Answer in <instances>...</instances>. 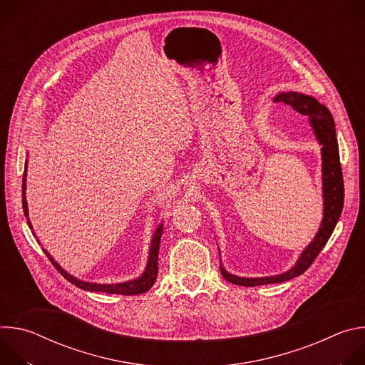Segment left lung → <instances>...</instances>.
Here are the masks:
<instances>
[{
  "instance_id": "8db88e82",
  "label": "left lung",
  "mask_w": 365,
  "mask_h": 365,
  "mask_svg": "<svg viewBox=\"0 0 365 365\" xmlns=\"http://www.w3.org/2000/svg\"><path fill=\"white\" fill-rule=\"evenodd\" d=\"M279 102H283L284 106L297 117H303V121L310 125L314 130L318 141L322 144V173H324V221L321 228L307 248L302 252L299 262L289 272L272 276V277H258V279H244L237 277L225 272L222 266H220L222 277L238 286H262L272 283H282L290 279H294L303 274L315 258L319 255L329 237L332 235L335 225L341 217L344 207V178L339 162V148L336 141V130L332 114L329 110L319 103L314 96L303 95L299 92H283L277 96Z\"/></svg>"
}]
</instances>
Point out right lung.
I'll return each instance as SVG.
<instances>
[{
  "label": "right lung",
  "instance_id": "1",
  "mask_svg": "<svg viewBox=\"0 0 365 365\" xmlns=\"http://www.w3.org/2000/svg\"><path fill=\"white\" fill-rule=\"evenodd\" d=\"M26 170H27V162H26V169H24V175H23V211L24 215L27 218V224L30 227V230L33 231L31 222L29 220V211H27V202H26ZM162 232H163V225L160 224V227L155 230L151 245H150V255H148V262H147V267L145 272L141 277L127 282V283H117V284H96V283H88V282H82L75 279L73 276H71L69 273H66L56 262L53 259L46 250H43L47 255V258L50 259V263L55 266V269L72 284H75L79 289L88 290V292H102V293H110V294H124V296H133V294H141L145 293L147 290L151 289V286L155 282V277H158V259H159V247H160V238H162Z\"/></svg>",
  "mask_w": 365,
  "mask_h": 365
}]
</instances>
